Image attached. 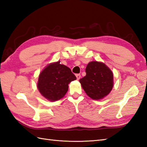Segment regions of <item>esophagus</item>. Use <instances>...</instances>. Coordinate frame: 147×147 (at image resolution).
I'll use <instances>...</instances> for the list:
<instances>
[{"label":"esophagus","mask_w":147,"mask_h":147,"mask_svg":"<svg viewBox=\"0 0 147 147\" xmlns=\"http://www.w3.org/2000/svg\"><path fill=\"white\" fill-rule=\"evenodd\" d=\"M76 76L77 80H79L80 79V78H81V74H76Z\"/></svg>","instance_id":"obj_1"}]
</instances>
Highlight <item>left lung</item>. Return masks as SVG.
I'll use <instances>...</instances> for the list:
<instances>
[{
    "label": "left lung",
    "instance_id": "1",
    "mask_svg": "<svg viewBox=\"0 0 147 147\" xmlns=\"http://www.w3.org/2000/svg\"><path fill=\"white\" fill-rule=\"evenodd\" d=\"M85 72L86 76L80 80V83L89 97L99 100L109 94L114 86V75L107 65L92 61L87 64Z\"/></svg>",
    "mask_w": 147,
    "mask_h": 147
}]
</instances>
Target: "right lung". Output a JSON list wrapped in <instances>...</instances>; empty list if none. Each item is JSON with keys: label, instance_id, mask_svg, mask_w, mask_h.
Instances as JSON below:
<instances>
[{"label": "right lung", "instance_id": "1", "mask_svg": "<svg viewBox=\"0 0 147 147\" xmlns=\"http://www.w3.org/2000/svg\"><path fill=\"white\" fill-rule=\"evenodd\" d=\"M61 61L52 62L40 73L37 88L43 97L51 102L60 100L66 94L69 86L76 77L70 68L60 64Z\"/></svg>", "mask_w": 147, "mask_h": 147}]
</instances>
